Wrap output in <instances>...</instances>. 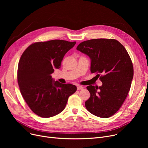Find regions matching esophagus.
I'll list each match as a JSON object with an SVG mask.
<instances>
[{
    "instance_id": "esophagus-1",
    "label": "esophagus",
    "mask_w": 148,
    "mask_h": 148,
    "mask_svg": "<svg viewBox=\"0 0 148 148\" xmlns=\"http://www.w3.org/2000/svg\"><path fill=\"white\" fill-rule=\"evenodd\" d=\"M83 89L84 88L83 86H77V90H83Z\"/></svg>"
}]
</instances>
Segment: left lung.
<instances>
[{"mask_svg": "<svg viewBox=\"0 0 148 148\" xmlns=\"http://www.w3.org/2000/svg\"><path fill=\"white\" fill-rule=\"evenodd\" d=\"M77 50L91 60L90 72L97 73L101 86H88L86 109L107 118L118 111L125 100L133 79V63L125 48L114 39H93L81 42Z\"/></svg>", "mask_w": 148, "mask_h": 148, "instance_id": "8db88e82", "label": "left lung"}]
</instances>
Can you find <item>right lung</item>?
I'll return each instance as SVG.
<instances>
[{"instance_id": "obj_1", "label": "right lung", "mask_w": 148, "mask_h": 148, "mask_svg": "<svg viewBox=\"0 0 148 148\" xmlns=\"http://www.w3.org/2000/svg\"><path fill=\"white\" fill-rule=\"evenodd\" d=\"M76 42L54 40L30 45L18 62L17 80L21 94L34 113L50 118L64 110L68 98L77 90L71 84L53 80L65 54Z\"/></svg>"}]
</instances>
